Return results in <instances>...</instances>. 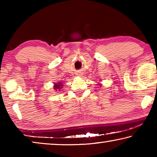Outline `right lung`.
I'll use <instances>...</instances> for the list:
<instances>
[{
    "label": "right lung",
    "mask_w": 157,
    "mask_h": 157,
    "mask_svg": "<svg viewBox=\"0 0 157 157\" xmlns=\"http://www.w3.org/2000/svg\"><path fill=\"white\" fill-rule=\"evenodd\" d=\"M63 86V85L62 84V83H61V82H59V83L55 84L54 89H55V90H56V91H59V89H61L62 88Z\"/></svg>",
    "instance_id": "1"
}]
</instances>
